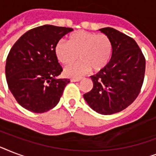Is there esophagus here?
<instances>
[{"label":"esophagus","instance_id":"esophagus-1","mask_svg":"<svg viewBox=\"0 0 156 156\" xmlns=\"http://www.w3.org/2000/svg\"><path fill=\"white\" fill-rule=\"evenodd\" d=\"M81 80V78H71V82H79Z\"/></svg>","mask_w":156,"mask_h":156}]
</instances>
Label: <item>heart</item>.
Masks as SVG:
<instances>
[{
  "label": "heart",
  "instance_id": "heart-1",
  "mask_svg": "<svg viewBox=\"0 0 156 156\" xmlns=\"http://www.w3.org/2000/svg\"><path fill=\"white\" fill-rule=\"evenodd\" d=\"M112 48V42L106 34L78 30L69 36L68 43H56L54 52L59 62L66 66L80 57V62L65 70L68 77H80L91 69L100 71L105 68L111 60Z\"/></svg>",
  "mask_w": 156,
  "mask_h": 156
}]
</instances>
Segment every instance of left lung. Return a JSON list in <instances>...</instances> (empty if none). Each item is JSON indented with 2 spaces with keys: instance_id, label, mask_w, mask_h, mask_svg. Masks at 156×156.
I'll return each instance as SVG.
<instances>
[{
  "instance_id": "8db88e82",
  "label": "left lung",
  "mask_w": 156,
  "mask_h": 156,
  "mask_svg": "<svg viewBox=\"0 0 156 156\" xmlns=\"http://www.w3.org/2000/svg\"><path fill=\"white\" fill-rule=\"evenodd\" d=\"M112 42L108 65L90 76L93 87L83 97L98 113L111 115L122 111L138 97L145 75L144 55L133 38L112 27L100 29Z\"/></svg>"
}]
</instances>
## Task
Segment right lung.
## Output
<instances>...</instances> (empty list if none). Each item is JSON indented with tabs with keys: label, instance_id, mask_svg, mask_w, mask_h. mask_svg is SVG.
<instances>
[{
	"label": "right lung",
	"instance_id": "add662e5",
	"mask_svg": "<svg viewBox=\"0 0 156 156\" xmlns=\"http://www.w3.org/2000/svg\"><path fill=\"white\" fill-rule=\"evenodd\" d=\"M73 29L52 25L33 28L13 44L6 59L5 76L9 89L17 102L35 113L53 108L70 81L56 78L62 67L54 48Z\"/></svg>",
	"mask_w": 156,
	"mask_h": 156
}]
</instances>
